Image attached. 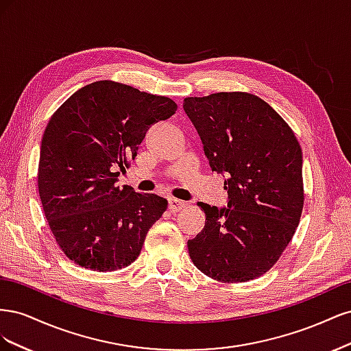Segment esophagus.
<instances>
[{
    "instance_id": "obj_1",
    "label": "esophagus",
    "mask_w": 351,
    "mask_h": 351,
    "mask_svg": "<svg viewBox=\"0 0 351 351\" xmlns=\"http://www.w3.org/2000/svg\"><path fill=\"white\" fill-rule=\"evenodd\" d=\"M184 206H186V202H183V200L174 199V197L168 199V209L171 210L173 214H176V212H178V210H182Z\"/></svg>"
}]
</instances>
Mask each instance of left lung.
Returning <instances> with one entry per match:
<instances>
[{"label":"left lung","mask_w":351,"mask_h":351,"mask_svg":"<svg viewBox=\"0 0 351 351\" xmlns=\"http://www.w3.org/2000/svg\"><path fill=\"white\" fill-rule=\"evenodd\" d=\"M212 171L226 176L228 204L200 202L205 227L187 241L195 267L221 282L268 272L299 226L303 209L302 149L272 107L246 92L186 98Z\"/></svg>","instance_id":"obj_1"}]
</instances>
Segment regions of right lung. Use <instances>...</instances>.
Returning <instances> with one entry per match:
<instances>
[{"label": "right lung", "mask_w": 351, "mask_h": 351, "mask_svg": "<svg viewBox=\"0 0 351 351\" xmlns=\"http://www.w3.org/2000/svg\"><path fill=\"white\" fill-rule=\"evenodd\" d=\"M173 99L127 84H88L51 117L40 143L38 189L56 241L74 263L117 271L136 261L167 199L119 186L149 127L174 115Z\"/></svg>", "instance_id": "right-lung-1"}]
</instances>
